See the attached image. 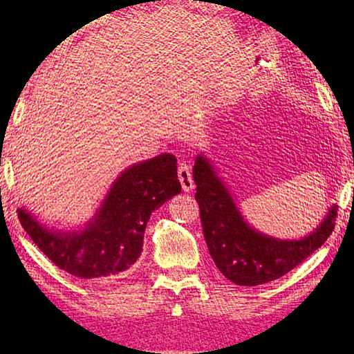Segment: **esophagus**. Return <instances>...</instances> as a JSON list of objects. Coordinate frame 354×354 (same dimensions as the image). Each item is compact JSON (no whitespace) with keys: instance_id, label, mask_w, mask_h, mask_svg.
Instances as JSON below:
<instances>
[{"instance_id":"esophagus-1","label":"esophagus","mask_w":354,"mask_h":354,"mask_svg":"<svg viewBox=\"0 0 354 354\" xmlns=\"http://www.w3.org/2000/svg\"><path fill=\"white\" fill-rule=\"evenodd\" d=\"M178 179H179V183H181V187L185 193H190L194 189V181H193L190 169H189V165L184 162H179Z\"/></svg>"}]
</instances>
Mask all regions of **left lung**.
<instances>
[{
  "mask_svg": "<svg viewBox=\"0 0 354 354\" xmlns=\"http://www.w3.org/2000/svg\"><path fill=\"white\" fill-rule=\"evenodd\" d=\"M193 179L209 255L217 269L239 286L265 284L290 272L317 251L335 228L337 205L333 204L318 227L307 236L298 240L270 237L245 221L205 155H198Z\"/></svg>",
  "mask_w": 354,
  "mask_h": 354,
  "instance_id": "8db88e82",
  "label": "left lung"
}]
</instances>
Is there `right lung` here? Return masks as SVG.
I'll return each instance as SVG.
<instances>
[{
	"mask_svg": "<svg viewBox=\"0 0 354 354\" xmlns=\"http://www.w3.org/2000/svg\"><path fill=\"white\" fill-rule=\"evenodd\" d=\"M179 193L176 158L162 153L120 173L84 228H48L26 207L18 208V217L36 246L65 272L120 277L140 257L150 214Z\"/></svg>",
	"mask_w": 354,
	"mask_h": 354,
	"instance_id": "1",
	"label": "right lung"
}]
</instances>
